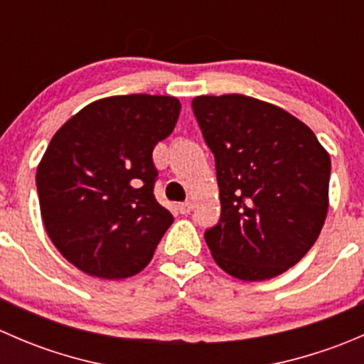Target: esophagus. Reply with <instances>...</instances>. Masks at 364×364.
Here are the masks:
<instances>
[{
  "label": "esophagus",
  "instance_id": "34e87169",
  "mask_svg": "<svg viewBox=\"0 0 364 364\" xmlns=\"http://www.w3.org/2000/svg\"><path fill=\"white\" fill-rule=\"evenodd\" d=\"M178 209H179V213H181V215H188V213L193 209V203H190V200H188V203H181L178 205Z\"/></svg>",
  "mask_w": 364,
  "mask_h": 364
}]
</instances>
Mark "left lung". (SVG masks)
I'll use <instances>...</instances> for the list:
<instances>
[{
    "mask_svg": "<svg viewBox=\"0 0 364 364\" xmlns=\"http://www.w3.org/2000/svg\"><path fill=\"white\" fill-rule=\"evenodd\" d=\"M192 107L215 155L222 204L218 225L204 234L213 259L245 282L285 273L324 225L328 151L303 121L247 95H204Z\"/></svg>",
    "mask_w": 364,
    "mask_h": 364,
    "instance_id": "1",
    "label": "left lung"
}]
</instances>
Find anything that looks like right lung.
I'll return each mask as SVG.
<instances>
[{
  "label": "right lung",
  "instance_id": "1",
  "mask_svg": "<svg viewBox=\"0 0 364 364\" xmlns=\"http://www.w3.org/2000/svg\"><path fill=\"white\" fill-rule=\"evenodd\" d=\"M181 104L161 95L91 102L54 134L36 168L43 227L58 252L90 277L137 274L174 222L156 203L153 148Z\"/></svg>",
  "mask_w": 364,
  "mask_h": 364
}]
</instances>
